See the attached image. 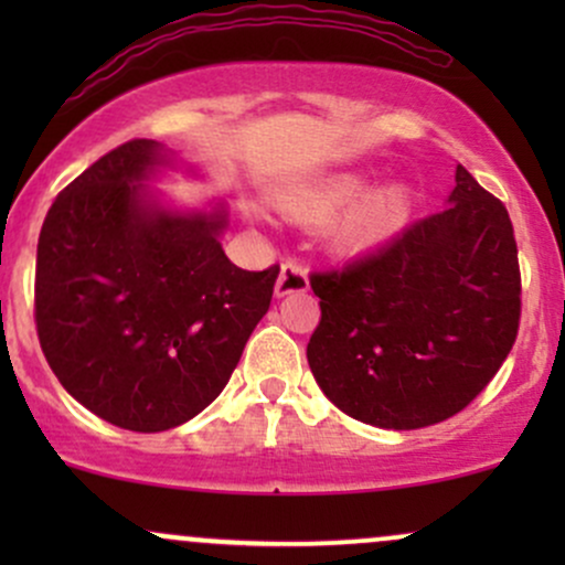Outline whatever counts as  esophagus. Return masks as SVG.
<instances>
[{"label": "esophagus", "instance_id": "34e87169", "mask_svg": "<svg viewBox=\"0 0 565 565\" xmlns=\"http://www.w3.org/2000/svg\"><path fill=\"white\" fill-rule=\"evenodd\" d=\"M300 291H308V270L302 263L284 260L281 274L276 278V297L300 295Z\"/></svg>", "mask_w": 565, "mask_h": 565}]
</instances>
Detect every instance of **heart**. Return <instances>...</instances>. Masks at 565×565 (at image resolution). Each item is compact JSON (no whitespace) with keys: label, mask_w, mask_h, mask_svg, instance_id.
Returning <instances> with one entry per match:
<instances>
[{"label":"heart","mask_w":565,"mask_h":565,"mask_svg":"<svg viewBox=\"0 0 565 565\" xmlns=\"http://www.w3.org/2000/svg\"><path fill=\"white\" fill-rule=\"evenodd\" d=\"M369 183L372 180L364 172L329 174V178L316 180L300 193H295L287 210L300 223H327L354 204L369 190ZM408 215H412V191L406 185H382L377 191H370L348 212V217L337 228V244L350 252L372 249L404 228Z\"/></svg>","instance_id":"1"}]
</instances>
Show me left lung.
<instances>
[{"label": "left lung", "instance_id": "left-lung-1", "mask_svg": "<svg viewBox=\"0 0 565 565\" xmlns=\"http://www.w3.org/2000/svg\"><path fill=\"white\" fill-rule=\"evenodd\" d=\"M308 364L359 423L417 430L462 412L515 345L521 268L508 210L457 167L449 206L380 249L310 274Z\"/></svg>", "mask_w": 565, "mask_h": 565}]
</instances>
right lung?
Wrapping results in <instances>:
<instances>
[{
	"instance_id": "add662e5",
	"label": "right lung",
	"mask_w": 565,
	"mask_h": 565,
	"mask_svg": "<svg viewBox=\"0 0 565 565\" xmlns=\"http://www.w3.org/2000/svg\"><path fill=\"white\" fill-rule=\"evenodd\" d=\"M167 153L129 140L63 188L36 246L39 345L84 408L135 433L196 417L268 313L278 265L225 257V210H161L140 183Z\"/></svg>"
}]
</instances>
